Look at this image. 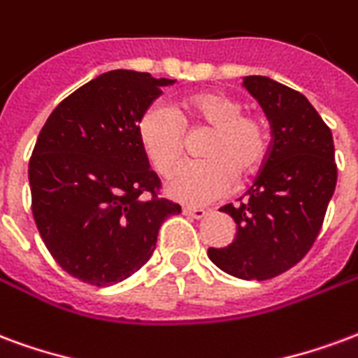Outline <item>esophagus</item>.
<instances>
[{
  "label": "esophagus",
  "mask_w": 358,
  "mask_h": 358,
  "mask_svg": "<svg viewBox=\"0 0 358 358\" xmlns=\"http://www.w3.org/2000/svg\"><path fill=\"white\" fill-rule=\"evenodd\" d=\"M182 213L194 219H204L206 215H208V211H206L204 208H192V206H185V208H182Z\"/></svg>",
  "instance_id": "esophagus-1"
}]
</instances>
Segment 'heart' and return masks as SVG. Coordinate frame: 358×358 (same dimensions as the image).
Returning <instances> with one entry per match:
<instances>
[{
  "label": "heart",
  "instance_id": "heart-1",
  "mask_svg": "<svg viewBox=\"0 0 358 358\" xmlns=\"http://www.w3.org/2000/svg\"><path fill=\"white\" fill-rule=\"evenodd\" d=\"M208 131L200 145L204 160L182 166L168 181V194L185 204H208L233 189L236 177L262 173L271 152V133L259 116L246 114L238 99L202 91L177 104H148L137 124V139L148 164L168 176L187 152V135Z\"/></svg>",
  "mask_w": 358,
  "mask_h": 358
}]
</instances>
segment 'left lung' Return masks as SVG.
Listing matches in <instances>:
<instances>
[{"instance_id":"1","label":"left lung","mask_w":358,"mask_h":358,"mask_svg":"<svg viewBox=\"0 0 358 358\" xmlns=\"http://www.w3.org/2000/svg\"><path fill=\"white\" fill-rule=\"evenodd\" d=\"M244 87L271 124V152L240 204L221 208L236 223L233 244L210 248L208 255L236 278L267 280L311 250L336 189L338 168L332 131L307 96L267 76H246Z\"/></svg>"}]
</instances>
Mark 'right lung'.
<instances>
[{
  "instance_id": "right-lung-1",
  "label": "right lung",
  "mask_w": 358,
  "mask_h": 358,
  "mask_svg": "<svg viewBox=\"0 0 358 358\" xmlns=\"http://www.w3.org/2000/svg\"><path fill=\"white\" fill-rule=\"evenodd\" d=\"M171 83L110 70L66 96L38 135L28 166L34 219L55 262L82 282L131 276L150 259L162 223L181 213L158 196L137 139L141 114Z\"/></svg>"
}]
</instances>
